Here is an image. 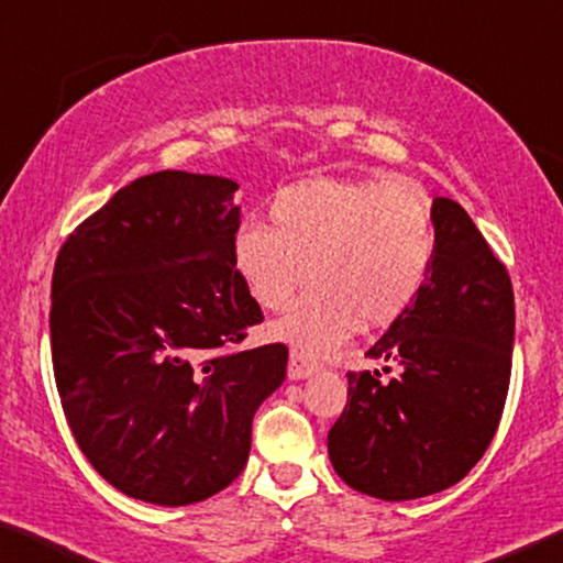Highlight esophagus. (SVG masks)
Segmentation results:
<instances>
[{"mask_svg":"<svg viewBox=\"0 0 563 563\" xmlns=\"http://www.w3.org/2000/svg\"><path fill=\"white\" fill-rule=\"evenodd\" d=\"M318 372V364L313 362V358L306 356L303 351L292 349L290 351V364H288V376L292 382L298 379H308V376H313Z\"/></svg>","mask_w":563,"mask_h":563,"instance_id":"34e87169","label":"esophagus"}]
</instances>
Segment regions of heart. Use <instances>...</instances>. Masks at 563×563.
<instances>
[{
    "mask_svg": "<svg viewBox=\"0 0 563 563\" xmlns=\"http://www.w3.org/2000/svg\"><path fill=\"white\" fill-rule=\"evenodd\" d=\"M273 227L234 234V265L253 296L283 310L275 335L321 356L358 323L384 325L415 303L434 260L430 199L412 181L310 179L275 197Z\"/></svg>",
    "mask_w": 563,
    "mask_h": 563,
    "instance_id": "b5f03b06",
    "label": "heart"
}]
</instances>
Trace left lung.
<instances>
[{
  "label": "left lung",
  "mask_w": 563,
  "mask_h": 563,
  "mask_svg": "<svg viewBox=\"0 0 563 563\" xmlns=\"http://www.w3.org/2000/svg\"><path fill=\"white\" fill-rule=\"evenodd\" d=\"M432 224L422 290L366 351L397 376L384 384L379 372L349 374V401L329 432L341 481L382 500L424 498L463 481L506 407L516 333L506 265L457 201L432 197Z\"/></svg>",
  "instance_id": "8db88e82"
}]
</instances>
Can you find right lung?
I'll use <instances>...</instances> for the list:
<instances>
[{"mask_svg":"<svg viewBox=\"0 0 563 563\" xmlns=\"http://www.w3.org/2000/svg\"><path fill=\"white\" fill-rule=\"evenodd\" d=\"M228 176L156 172L75 230L53 273V366L73 438L123 496L189 506L242 473L288 349L228 354L263 310L234 265Z\"/></svg>","mask_w":563,"mask_h":563,"instance_id":"right-lung-1","label":"right lung"}]
</instances>
